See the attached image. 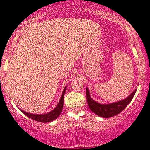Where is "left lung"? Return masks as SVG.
<instances>
[{
    "label": "left lung",
    "mask_w": 150,
    "mask_h": 150,
    "mask_svg": "<svg viewBox=\"0 0 150 150\" xmlns=\"http://www.w3.org/2000/svg\"><path fill=\"white\" fill-rule=\"evenodd\" d=\"M136 91L137 89H135L128 97L120 100V101L110 104H100L92 99L90 96L89 89L86 87V96H87V103L89 108L92 112L97 115L104 118L112 117L120 113L130 104Z\"/></svg>",
    "instance_id": "1"
}]
</instances>
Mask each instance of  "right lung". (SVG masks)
Instances as JSON below:
<instances>
[{"instance_id": "obj_1", "label": "right lung", "mask_w": 150, "mask_h": 150, "mask_svg": "<svg viewBox=\"0 0 150 150\" xmlns=\"http://www.w3.org/2000/svg\"><path fill=\"white\" fill-rule=\"evenodd\" d=\"M67 86H65L64 89H63V93L61 95V99L59 100L58 104H57L56 107H55L52 110H51L50 112H48V113L45 114H32V113H28V112H26L24 110H20L21 111L23 112V113L26 116H27L28 117H29L32 120L35 121H38V122H42V123H48L52 122L53 120H54L55 119H57L58 117L60 115L63 110V99H64V95L65 93V90H66Z\"/></svg>"}]
</instances>
